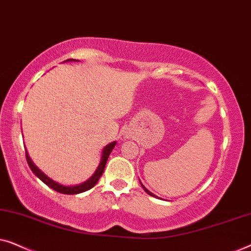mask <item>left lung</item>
Wrapping results in <instances>:
<instances>
[{
  "label": "left lung",
  "mask_w": 251,
  "mask_h": 251,
  "mask_svg": "<svg viewBox=\"0 0 251 251\" xmlns=\"http://www.w3.org/2000/svg\"><path fill=\"white\" fill-rule=\"evenodd\" d=\"M140 184H142V183H140ZM142 186H143V188H144V190H145V192H146V193L147 194H149V195H151V197H154V198H157V197H155V195H154L153 193H152V192H150L149 190H147V188L145 187V186H144V185L142 184Z\"/></svg>",
  "instance_id": "left-lung-1"
}]
</instances>
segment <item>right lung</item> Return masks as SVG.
<instances>
[{"label":"right lung","mask_w":251,"mask_h":251,"mask_svg":"<svg viewBox=\"0 0 251 251\" xmlns=\"http://www.w3.org/2000/svg\"><path fill=\"white\" fill-rule=\"evenodd\" d=\"M67 60H75V59H67ZM66 60V61H67ZM115 144L116 142H113L111 144H108L107 146H105V149L102 150V153H101V160H100V163H99V166L97 168V170L95 171V174L92 175L90 179H88L87 181H84L83 184H80V185H76V186H63V185L56 183V181H53L52 179H50L49 177H47L46 175H44L42 171H41L39 168H37L35 164L32 162V160L29 159L28 154L26 152V160H27V163H28V166L30 169L34 174L36 175L37 177L40 178L41 180L43 181L44 184H47L48 186L52 188V190L59 192V193H63V194H78V193H82V192H85L88 190H90L95 186L96 184H97V181L99 180V178L104 173V169H105V166H106V162H107V159L109 156V154L113 151V149L115 147Z\"/></svg>","instance_id":"1"}]
</instances>
